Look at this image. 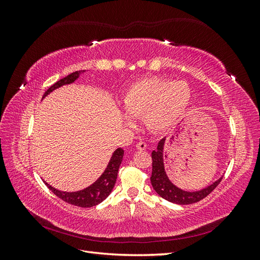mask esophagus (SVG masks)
<instances>
[{
  "mask_svg": "<svg viewBox=\"0 0 260 260\" xmlns=\"http://www.w3.org/2000/svg\"><path fill=\"white\" fill-rule=\"evenodd\" d=\"M146 147H147V144L146 142H144V141H140V142L137 143V148L141 149V151H143V149H145Z\"/></svg>",
  "mask_w": 260,
  "mask_h": 260,
  "instance_id": "obj_1",
  "label": "esophagus"
}]
</instances>
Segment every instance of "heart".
<instances>
[{"mask_svg":"<svg viewBox=\"0 0 260 260\" xmlns=\"http://www.w3.org/2000/svg\"><path fill=\"white\" fill-rule=\"evenodd\" d=\"M191 101V89L184 81L151 77L133 83L122 99L130 115L144 118L156 133L169 130L182 116Z\"/></svg>","mask_w":260,"mask_h":260,"instance_id":"1","label":"heart"}]
</instances>
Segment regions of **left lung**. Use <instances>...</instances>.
Segmentation results:
<instances>
[{
  "instance_id": "1",
  "label": "left lung",
  "mask_w": 260,
  "mask_h": 260,
  "mask_svg": "<svg viewBox=\"0 0 260 260\" xmlns=\"http://www.w3.org/2000/svg\"><path fill=\"white\" fill-rule=\"evenodd\" d=\"M165 144V139L159 141L158 145H157L156 151L152 152V177L151 182L153 188L157 192V194L160 195L162 199L167 200L171 203L179 204V205H188V204H193L196 202H200L203 199H205L207 195H209L212 191L215 190L217 185L220 183L222 178L217 180L216 182L211 185L203 188L201 191L196 192H186L181 190L176 185L172 184L164 168V160H162V149Z\"/></svg>"
}]
</instances>
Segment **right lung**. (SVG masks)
Wrapping results in <instances>:
<instances>
[{"instance_id": "add662e5", "label": "right lung", "mask_w": 260, "mask_h": 260, "mask_svg": "<svg viewBox=\"0 0 260 260\" xmlns=\"http://www.w3.org/2000/svg\"><path fill=\"white\" fill-rule=\"evenodd\" d=\"M82 72L83 70L75 72L73 74L66 76L65 78H62V79L58 80L57 82H55L54 84H52L50 86L48 90L45 91L43 98L48 95L50 92L59 88V86H61V85L73 83ZM122 157H123V149L117 148L112 156L111 161L108 162L107 168L103 172V175H102L92 185L84 188V190H82V191L70 192V193L62 192V191H58V190H56V188L52 187L48 183H45V184L55 195L57 196V198L70 204V205L78 206V207H84V208L95 206L101 202H103L107 198V196L111 194L113 187L116 183L118 169H119V166L122 161Z\"/></svg>"}]
</instances>
